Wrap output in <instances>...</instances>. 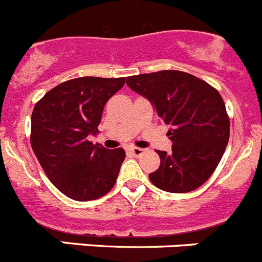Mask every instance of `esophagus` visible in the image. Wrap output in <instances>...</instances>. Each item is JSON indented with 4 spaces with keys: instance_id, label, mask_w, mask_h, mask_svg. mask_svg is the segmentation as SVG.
<instances>
[{
    "instance_id": "esophagus-1",
    "label": "esophagus",
    "mask_w": 262,
    "mask_h": 262,
    "mask_svg": "<svg viewBox=\"0 0 262 262\" xmlns=\"http://www.w3.org/2000/svg\"><path fill=\"white\" fill-rule=\"evenodd\" d=\"M129 151H131V153H133L135 157H140L141 154L144 153V149L136 148V146H133V148H129Z\"/></svg>"
}]
</instances>
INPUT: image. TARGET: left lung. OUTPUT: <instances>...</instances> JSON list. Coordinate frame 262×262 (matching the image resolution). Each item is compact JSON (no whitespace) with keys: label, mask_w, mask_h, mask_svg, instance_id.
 Here are the masks:
<instances>
[{"label":"left lung","mask_w":262,"mask_h":262,"mask_svg":"<svg viewBox=\"0 0 262 262\" xmlns=\"http://www.w3.org/2000/svg\"><path fill=\"white\" fill-rule=\"evenodd\" d=\"M131 90L145 96L171 127L172 151L157 150L161 164L149 173L151 184L168 193H188L203 185L224 156L230 121L220 92L181 71L127 77Z\"/></svg>","instance_id":"obj_1"}]
</instances>
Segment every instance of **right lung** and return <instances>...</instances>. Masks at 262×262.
Instances as JSON below:
<instances>
[{"label": "right lung", "mask_w": 262, "mask_h": 262, "mask_svg": "<svg viewBox=\"0 0 262 262\" xmlns=\"http://www.w3.org/2000/svg\"><path fill=\"white\" fill-rule=\"evenodd\" d=\"M124 77H79L45 94L32 113L31 145L49 180L74 201H94L116 184L126 153L94 145L104 105Z\"/></svg>", "instance_id": "1"}]
</instances>
